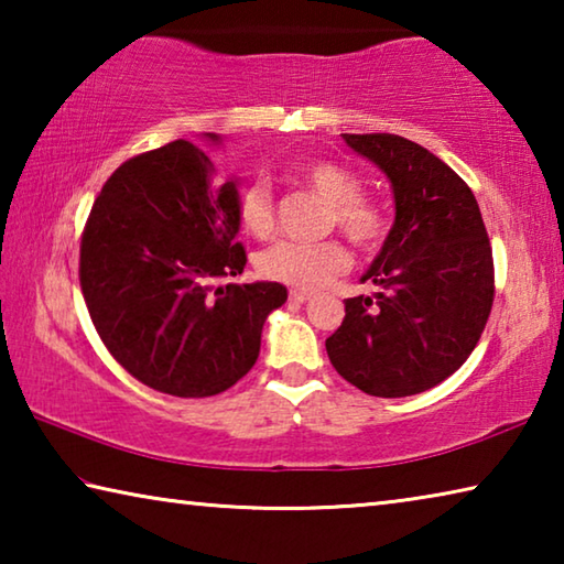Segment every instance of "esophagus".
Returning <instances> with one entry per match:
<instances>
[{
    "mask_svg": "<svg viewBox=\"0 0 564 564\" xmlns=\"http://www.w3.org/2000/svg\"><path fill=\"white\" fill-rule=\"evenodd\" d=\"M289 299H291L293 303H305V301L311 299V293H308V291H291Z\"/></svg>",
    "mask_w": 564,
    "mask_h": 564,
    "instance_id": "34e87169",
    "label": "esophagus"
}]
</instances>
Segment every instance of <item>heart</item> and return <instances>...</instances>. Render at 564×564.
<instances>
[{
	"label": "heart",
	"instance_id": "obj_1",
	"mask_svg": "<svg viewBox=\"0 0 564 564\" xmlns=\"http://www.w3.org/2000/svg\"><path fill=\"white\" fill-rule=\"evenodd\" d=\"M303 178L330 204V224H336L352 243L373 248L386 236V216L362 198L356 174L330 161H313L303 169ZM236 214L243 231L265 238L273 231V194L263 178H253L241 188ZM256 269L263 279L291 285L299 291H316L350 269V253L338 238L318 243L279 241L256 256Z\"/></svg>",
	"mask_w": 564,
	"mask_h": 564
}]
</instances>
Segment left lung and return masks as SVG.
Masks as SVG:
<instances>
[{"label": "left lung", "mask_w": 564, "mask_h": 564, "mask_svg": "<svg viewBox=\"0 0 564 564\" xmlns=\"http://www.w3.org/2000/svg\"><path fill=\"white\" fill-rule=\"evenodd\" d=\"M390 181L395 221L360 283L378 293L346 301L326 340L338 373L378 398L443 383L470 356L495 293L492 248L480 206L455 171L395 133H343Z\"/></svg>", "instance_id": "8db88e82"}]
</instances>
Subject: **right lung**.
Wrapping results in <instances>:
<instances>
[{
	"label": "right lung",
	"mask_w": 564,
	"mask_h": 564,
	"mask_svg": "<svg viewBox=\"0 0 564 564\" xmlns=\"http://www.w3.org/2000/svg\"><path fill=\"white\" fill-rule=\"evenodd\" d=\"M221 147L218 133H204ZM186 139L113 171L82 236L79 281L104 346L141 383L176 398L224 393L253 368L263 323L289 299L243 273L238 178Z\"/></svg>",
	"instance_id": "right-lung-1"
}]
</instances>
